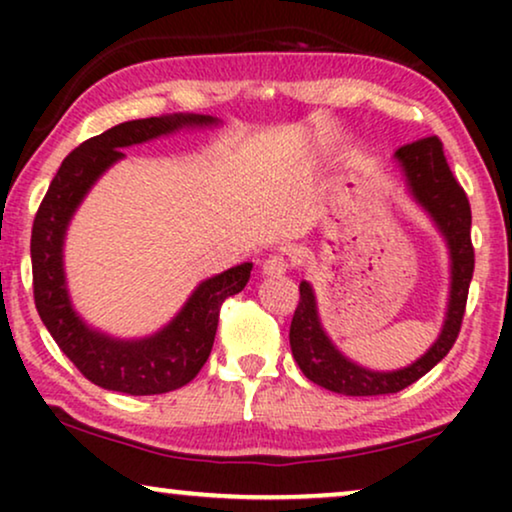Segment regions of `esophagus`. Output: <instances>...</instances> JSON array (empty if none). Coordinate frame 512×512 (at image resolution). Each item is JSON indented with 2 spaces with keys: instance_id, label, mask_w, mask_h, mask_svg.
<instances>
[{
  "instance_id": "34e87169",
  "label": "esophagus",
  "mask_w": 512,
  "mask_h": 512,
  "mask_svg": "<svg viewBox=\"0 0 512 512\" xmlns=\"http://www.w3.org/2000/svg\"><path fill=\"white\" fill-rule=\"evenodd\" d=\"M263 275L268 277H277V275H284L286 270H289V261H286L284 254H272L263 261Z\"/></svg>"
}]
</instances>
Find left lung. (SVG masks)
<instances>
[{
  "label": "left lung",
  "instance_id": "obj_1",
  "mask_svg": "<svg viewBox=\"0 0 512 512\" xmlns=\"http://www.w3.org/2000/svg\"><path fill=\"white\" fill-rule=\"evenodd\" d=\"M401 160L405 179L419 205L433 216L438 228L443 230L452 256V291L447 319L440 338L422 359L394 373H373L347 361L338 349L331 345L324 328L319 324L317 303L310 284H300V300L291 321V352L293 359L303 370L307 380L335 394L345 396H382L396 394L443 361L454 342L459 338L461 321H464L468 286L473 279L475 251L471 242V205L466 191L447 165L443 142L433 135L405 144L396 151Z\"/></svg>",
  "mask_w": 512,
  "mask_h": 512
}]
</instances>
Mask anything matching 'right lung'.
Instances as JSON below:
<instances>
[{
	"mask_svg": "<svg viewBox=\"0 0 512 512\" xmlns=\"http://www.w3.org/2000/svg\"><path fill=\"white\" fill-rule=\"evenodd\" d=\"M209 116H151L114 125L90 137L62 160L32 223L34 305L48 333L79 373L97 387L130 396L167 394L200 373L212 352L223 300L249 282L251 263H242L198 286L184 310L163 331L146 340L123 342L90 331L69 305L62 272V237L67 223L95 179L123 158V146L149 142L184 125H212Z\"/></svg>",
	"mask_w": 512,
	"mask_h": 512,
	"instance_id": "right-lung-1",
	"label": "right lung"
}]
</instances>
